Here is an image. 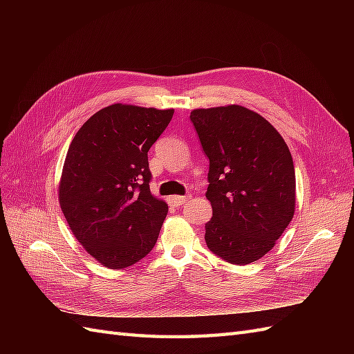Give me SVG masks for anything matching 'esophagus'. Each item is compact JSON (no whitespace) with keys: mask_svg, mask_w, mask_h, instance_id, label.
I'll return each instance as SVG.
<instances>
[{"mask_svg":"<svg viewBox=\"0 0 354 354\" xmlns=\"http://www.w3.org/2000/svg\"><path fill=\"white\" fill-rule=\"evenodd\" d=\"M187 199H189L187 196H180V195H176V196H171V198H169V202L173 203L174 207H180V205H183V203H185Z\"/></svg>","mask_w":354,"mask_h":354,"instance_id":"34e87169","label":"esophagus"}]
</instances>
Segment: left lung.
Returning a JSON list of instances; mask_svg holds the SVG:
<instances>
[{
  "label": "left lung",
  "mask_w": 354,
  "mask_h": 354,
  "mask_svg": "<svg viewBox=\"0 0 354 354\" xmlns=\"http://www.w3.org/2000/svg\"><path fill=\"white\" fill-rule=\"evenodd\" d=\"M209 159L208 248L232 264L260 260L295 212L291 152L276 128L239 104L190 112Z\"/></svg>",
  "instance_id": "1"
}]
</instances>
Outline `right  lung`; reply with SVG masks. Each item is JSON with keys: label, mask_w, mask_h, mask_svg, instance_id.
Segmentation results:
<instances>
[{"label": "right lung", "mask_w": 354, "mask_h": 354, "mask_svg": "<svg viewBox=\"0 0 354 354\" xmlns=\"http://www.w3.org/2000/svg\"><path fill=\"white\" fill-rule=\"evenodd\" d=\"M173 115L115 103L95 112L68 149L60 208L73 236L104 267H130L158 241L168 205L151 194L147 152Z\"/></svg>", "instance_id": "obj_1"}]
</instances>
